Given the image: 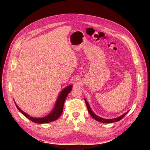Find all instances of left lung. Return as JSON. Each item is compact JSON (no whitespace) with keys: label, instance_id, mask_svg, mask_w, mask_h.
Here are the masks:
<instances>
[{"label":"left lung","instance_id":"8db88e82","mask_svg":"<svg viewBox=\"0 0 150 150\" xmlns=\"http://www.w3.org/2000/svg\"><path fill=\"white\" fill-rule=\"evenodd\" d=\"M85 100V103H86V105H87V109H88V112L90 113V115L95 119L97 121H98V122H100L101 123H113V122H117V121H119L128 112H127L126 113H125V114H123V115H122L121 116L119 117H117V118H115V119H103V118H101V117H100L98 116H97L96 115H95L91 110L90 107L88 103V102L87 101V100Z\"/></svg>","mask_w":150,"mask_h":150}]
</instances>
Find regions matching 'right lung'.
Wrapping results in <instances>:
<instances>
[{
	"mask_svg": "<svg viewBox=\"0 0 150 150\" xmlns=\"http://www.w3.org/2000/svg\"><path fill=\"white\" fill-rule=\"evenodd\" d=\"M72 85H69V86L66 87L64 89L61 93L60 94L58 99L57 100L56 105L54 107V109L52 111V112L49 115L47 116L42 118H34L30 117L28 115L24 113L23 111L21 110L19 107L16 104V108L18 109L21 112L24 116H25L26 117L29 119L32 122L36 123H49L53 121H54L58 119V117L62 115L63 110V105L64 103H65V99L68 95V94L72 90Z\"/></svg>",
	"mask_w": 150,
	"mask_h": 150,
	"instance_id": "obj_1",
	"label": "right lung"
}]
</instances>
